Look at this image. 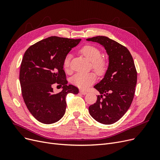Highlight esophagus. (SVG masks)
<instances>
[{
	"mask_svg": "<svg viewBox=\"0 0 160 160\" xmlns=\"http://www.w3.org/2000/svg\"><path fill=\"white\" fill-rule=\"evenodd\" d=\"M79 92H80L81 94H83V95H86L87 93H88V92H87L86 91H84V90H80Z\"/></svg>",
	"mask_w": 160,
	"mask_h": 160,
	"instance_id": "1",
	"label": "esophagus"
}]
</instances>
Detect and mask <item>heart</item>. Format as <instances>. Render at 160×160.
Masks as SVG:
<instances>
[{
  "label": "heart",
  "instance_id": "b5f03b06",
  "mask_svg": "<svg viewBox=\"0 0 160 160\" xmlns=\"http://www.w3.org/2000/svg\"><path fill=\"white\" fill-rule=\"evenodd\" d=\"M80 52L87 59L92 62V67L98 75H103L108 68V61L101 56V51L98 47L87 45L81 48ZM71 55H67L63 60V68L66 71L70 69ZM96 75L93 72H77L71 78V83L77 88L85 89L96 81Z\"/></svg>",
  "mask_w": 160,
  "mask_h": 160
}]
</instances>
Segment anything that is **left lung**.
<instances>
[{
  "label": "left lung",
  "mask_w": 160,
  "mask_h": 160,
  "mask_svg": "<svg viewBox=\"0 0 160 160\" xmlns=\"http://www.w3.org/2000/svg\"><path fill=\"white\" fill-rule=\"evenodd\" d=\"M87 41L99 43L109 56L103 79L94 86L101 95L89 107V114L101 123L113 124L127 112L133 99L137 71L133 57L126 47L107 37L98 36Z\"/></svg>",
  "instance_id": "obj_1"
}]
</instances>
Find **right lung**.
<instances>
[{"instance_id": "add662e5", "label": "right lung", "mask_w": 160, "mask_h": 160, "mask_svg": "<svg viewBox=\"0 0 160 160\" xmlns=\"http://www.w3.org/2000/svg\"><path fill=\"white\" fill-rule=\"evenodd\" d=\"M81 39L50 37L31 45L24 54L19 80L27 108L38 122L51 124L64 115L67 95L79 89L67 85L63 60ZM54 84L63 86L59 93L53 92Z\"/></svg>"}]
</instances>
